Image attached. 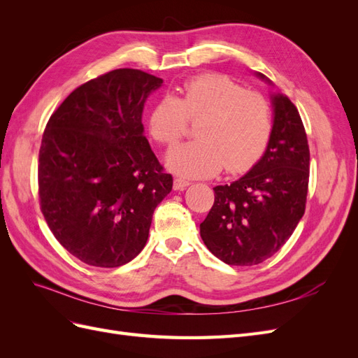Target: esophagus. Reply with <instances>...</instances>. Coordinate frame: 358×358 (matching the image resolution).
I'll use <instances>...</instances> for the list:
<instances>
[{
  "label": "esophagus",
  "mask_w": 358,
  "mask_h": 358,
  "mask_svg": "<svg viewBox=\"0 0 358 358\" xmlns=\"http://www.w3.org/2000/svg\"><path fill=\"white\" fill-rule=\"evenodd\" d=\"M189 185H191V182H188V180H185V179L176 178L175 180H173V188H175L176 191H183V189H187Z\"/></svg>",
  "instance_id": "34e87169"
}]
</instances>
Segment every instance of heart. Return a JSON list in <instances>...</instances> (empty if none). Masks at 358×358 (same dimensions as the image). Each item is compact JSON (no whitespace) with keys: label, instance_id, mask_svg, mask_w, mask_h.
Returning <instances> with one entry per match:
<instances>
[{"label":"heart","instance_id":"obj_1","mask_svg":"<svg viewBox=\"0 0 358 358\" xmlns=\"http://www.w3.org/2000/svg\"><path fill=\"white\" fill-rule=\"evenodd\" d=\"M197 124L194 142L175 148L167 166L183 178L203 179L222 167L230 175L252 169L262 159L273 134V113L266 96L218 73L187 80L182 94L164 95L149 115L157 142L175 146Z\"/></svg>","mask_w":358,"mask_h":358}]
</instances>
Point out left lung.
Segmentation results:
<instances>
[{
  "instance_id": "1",
  "label": "left lung",
  "mask_w": 358,
  "mask_h": 358,
  "mask_svg": "<svg viewBox=\"0 0 358 358\" xmlns=\"http://www.w3.org/2000/svg\"><path fill=\"white\" fill-rule=\"evenodd\" d=\"M273 107V134L263 158L239 180L213 188V206L200 224L204 245L230 266L259 264L276 254L306 209L305 125L287 96L275 95Z\"/></svg>"
}]
</instances>
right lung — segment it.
Listing matches in <instances>:
<instances>
[{"mask_svg":"<svg viewBox=\"0 0 358 358\" xmlns=\"http://www.w3.org/2000/svg\"><path fill=\"white\" fill-rule=\"evenodd\" d=\"M162 79L117 69L76 88L49 117L38 152L40 209L82 263L119 267L142 251L173 178L143 136Z\"/></svg>","mask_w":358,"mask_h":358,"instance_id":"add662e5","label":"right lung"}]
</instances>
